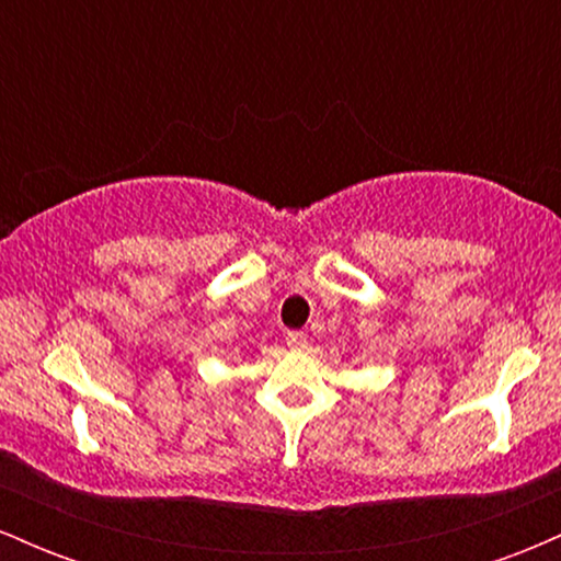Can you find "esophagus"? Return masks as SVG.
<instances>
[{"instance_id":"1","label":"esophagus","mask_w":561,"mask_h":561,"mask_svg":"<svg viewBox=\"0 0 561 561\" xmlns=\"http://www.w3.org/2000/svg\"><path fill=\"white\" fill-rule=\"evenodd\" d=\"M285 343H287L289 351H295V353L306 351V347H308V340H306V334H302V332H289L285 337Z\"/></svg>"}]
</instances>
